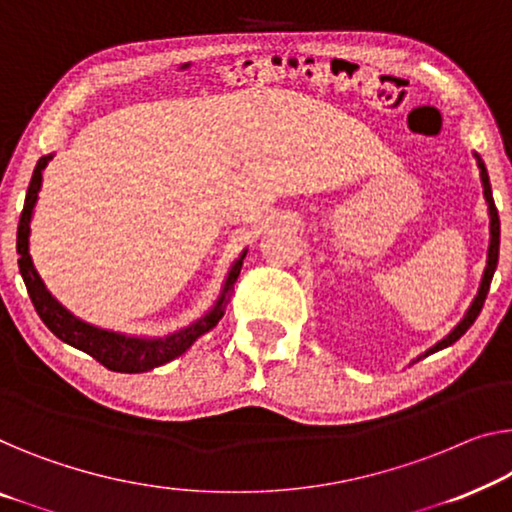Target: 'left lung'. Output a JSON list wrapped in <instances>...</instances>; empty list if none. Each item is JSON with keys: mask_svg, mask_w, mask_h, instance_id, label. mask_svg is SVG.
<instances>
[{"mask_svg": "<svg viewBox=\"0 0 512 512\" xmlns=\"http://www.w3.org/2000/svg\"><path fill=\"white\" fill-rule=\"evenodd\" d=\"M476 160H478V167H480V179H483V193H485V200H487V207H490V250H487V266H485V273H483V280H480V289L476 294L474 303H471V308L467 310V315H464V319L460 324L455 326V329L446 335L444 340L437 342L432 349H427V354H434L439 352V349H444L448 345H453L455 340H460L464 333L469 331V326L476 322V317L480 315V310H483V303L487 299V292H490V282H492V276L494 271H497V262H499V213H497V207H494V200H492V188H490V177H487V170H485V163L483 158H480L476 154Z\"/></svg>", "mask_w": 512, "mask_h": 512, "instance_id": "left-lung-1", "label": "left lung"}]
</instances>
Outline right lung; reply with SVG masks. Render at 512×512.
<instances>
[{"label": "right lung", "instance_id": "add662e5", "mask_svg": "<svg viewBox=\"0 0 512 512\" xmlns=\"http://www.w3.org/2000/svg\"><path fill=\"white\" fill-rule=\"evenodd\" d=\"M50 158L52 156H43L34 167L32 181H29V188H27L25 207H22V213H20L18 243H15V248H18V255H20L18 266H20L22 280H25L29 299H32L38 317L43 319V324L48 326V329L55 333L61 342H66V345H71L75 349H80V352L89 354L91 358H96L98 363L105 365V368L112 372L135 375V372H147V370L158 368V365L174 361V358L186 352V349L193 345L200 335L211 331L213 326L220 322V317L225 315V305L234 292V282L239 278L246 253L234 262L230 276L225 280L223 294H220L216 305H213L202 319H197L195 324H190L188 329H181L179 333H172L167 335V338H156V340L128 338V335H121L114 331L96 329V326H91L75 315H71V312H68L64 305H61L55 296L45 289L41 276H38L34 269L32 257H29V223H32V211L38 200V190H41L43 170Z\"/></svg>", "mask_w": 512, "mask_h": 512}]
</instances>
